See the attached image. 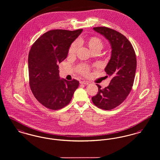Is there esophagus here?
<instances>
[{
  "mask_svg": "<svg viewBox=\"0 0 160 160\" xmlns=\"http://www.w3.org/2000/svg\"><path fill=\"white\" fill-rule=\"evenodd\" d=\"M80 84H84V85H88V84H89V82H87V81H80Z\"/></svg>",
  "mask_w": 160,
  "mask_h": 160,
  "instance_id": "esophagus-1",
  "label": "esophagus"
}]
</instances>
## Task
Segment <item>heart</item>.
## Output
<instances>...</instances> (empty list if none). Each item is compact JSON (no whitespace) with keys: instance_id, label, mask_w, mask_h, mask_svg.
Listing matches in <instances>:
<instances>
[{"instance_id":"obj_1","label":"heart","mask_w":160,"mask_h":160,"mask_svg":"<svg viewBox=\"0 0 160 160\" xmlns=\"http://www.w3.org/2000/svg\"><path fill=\"white\" fill-rule=\"evenodd\" d=\"M87 44L90 48L91 51H94L96 50H101L103 48V43L101 39L96 37H93L89 38L87 42ZM78 48V42H73L69 48L68 53L70 55H73L76 53V51ZM89 68L88 67L85 66H81L78 68V72L81 73L82 75H87L88 73Z\"/></svg>"}]
</instances>
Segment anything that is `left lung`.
Instances as JSON below:
<instances>
[{
	"mask_svg": "<svg viewBox=\"0 0 160 160\" xmlns=\"http://www.w3.org/2000/svg\"><path fill=\"white\" fill-rule=\"evenodd\" d=\"M93 29L104 36L111 46V58L105 71L112 79L105 88L96 84L98 92L92 99L98 108L109 110L125 101L132 89L137 67L136 55L131 43L123 34L103 26Z\"/></svg>",
	"mask_w": 160,
	"mask_h": 160,
	"instance_id": "8db88e82",
	"label": "left lung"
}]
</instances>
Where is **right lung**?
Segmentation results:
<instances>
[{"label": "right lung", "instance_id": "add662e5", "mask_svg": "<svg viewBox=\"0 0 160 160\" xmlns=\"http://www.w3.org/2000/svg\"><path fill=\"white\" fill-rule=\"evenodd\" d=\"M82 30H51L39 37L29 51L30 88L37 100L49 109L67 106L79 86L76 79H60L58 64L66 58L71 44Z\"/></svg>", "mask_w": 160, "mask_h": 160}]
</instances>
